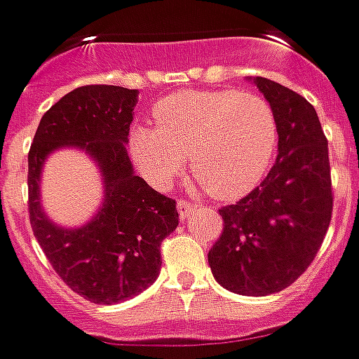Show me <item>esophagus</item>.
<instances>
[{
  "label": "esophagus",
  "mask_w": 359,
  "mask_h": 359,
  "mask_svg": "<svg viewBox=\"0 0 359 359\" xmlns=\"http://www.w3.org/2000/svg\"><path fill=\"white\" fill-rule=\"evenodd\" d=\"M196 210H198V205H196L194 201L180 200V203H177V214H180V219H182V222H186L187 217L194 214Z\"/></svg>",
  "instance_id": "esophagus-1"
}]
</instances>
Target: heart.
I'll list each match as a JSON object with an SVG mask.
<instances>
[{
  "mask_svg": "<svg viewBox=\"0 0 359 359\" xmlns=\"http://www.w3.org/2000/svg\"><path fill=\"white\" fill-rule=\"evenodd\" d=\"M158 128L135 126L130 154L145 182L165 189L186 170L219 200L252 191L278 151L280 123L257 93L182 91L154 107Z\"/></svg>",
  "mask_w": 359,
  "mask_h": 359,
  "instance_id": "1",
  "label": "heart"
}]
</instances>
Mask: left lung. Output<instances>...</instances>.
Listing matches in <instances>:
<instances>
[{"label":"left lung","mask_w":359,"mask_h":359,"mask_svg":"<svg viewBox=\"0 0 359 359\" xmlns=\"http://www.w3.org/2000/svg\"><path fill=\"white\" fill-rule=\"evenodd\" d=\"M280 123L278 158L245 198L219 210L224 231L208 254L215 282L240 296L282 292L308 269L332 219L327 140L313 105L254 77Z\"/></svg>","instance_id":"left-lung-1"}]
</instances>
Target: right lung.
Returning a JSON list of instances; mask_svg holds the SVG:
<instances>
[{
  "mask_svg": "<svg viewBox=\"0 0 359 359\" xmlns=\"http://www.w3.org/2000/svg\"><path fill=\"white\" fill-rule=\"evenodd\" d=\"M140 91L83 86L53 104L37 126L27 156L29 222L57 276L93 304H119L158 280L159 245L180 224L175 200L133 173L126 144ZM88 153L104 180V200L88 224L63 229L43 212V163L57 149Z\"/></svg>",
  "mask_w": 359,
  "mask_h": 359,
  "instance_id": "right-lung-1",
  "label": "right lung"
}]
</instances>
